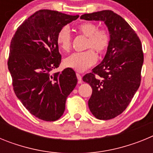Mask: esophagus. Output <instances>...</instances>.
I'll return each instance as SVG.
<instances>
[{
	"label": "esophagus",
	"mask_w": 153,
	"mask_h": 153,
	"mask_svg": "<svg viewBox=\"0 0 153 153\" xmlns=\"http://www.w3.org/2000/svg\"><path fill=\"white\" fill-rule=\"evenodd\" d=\"M76 77H77L78 79V83H82V76L79 74H76Z\"/></svg>",
	"instance_id": "1"
}]
</instances>
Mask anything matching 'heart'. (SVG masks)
Listing matches in <instances>:
<instances>
[{
    "label": "heart",
    "instance_id": "1",
    "mask_svg": "<svg viewBox=\"0 0 153 153\" xmlns=\"http://www.w3.org/2000/svg\"><path fill=\"white\" fill-rule=\"evenodd\" d=\"M78 31L88 37L86 48L94 49L99 54H104L107 51L110 44V34L106 29H98L97 24L91 22H86L79 24ZM56 43L60 49L68 52L72 46V37L68 27H63L59 30L56 36ZM92 49L84 52L74 53L65 59L66 67L83 72L94 65L97 57L96 53Z\"/></svg>",
    "mask_w": 153,
    "mask_h": 153
}]
</instances>
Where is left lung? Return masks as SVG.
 Returning <instances> with one entry per match:
<instances>
[{
  "instance_id": "left-lung-1",
  "label": "left lung",
  "mask_w": 153,
  "mask_h": 153,
  "mask_svg": "<svg viewBox=\"0 0 153 153\" xmlns=\"http://www.w3.org/2000/svg\"><path fill=\"white\" fill-rule=\"evenodd\" d=\"M80 18L103 21L110 34L105 57L83 80L93 90L88 101L92 114L99 120H111L126 109L140 87L143 63L141 41L129 24L112 10L85 13Z\"/></svg>"
}]
</instances>
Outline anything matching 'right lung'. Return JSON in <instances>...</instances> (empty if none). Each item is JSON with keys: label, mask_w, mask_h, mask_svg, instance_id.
Returning a JSON list of instances; mask_svg holds the SVG:
<instances>
[{"label": "right lung", "mask_w": 153, "mask_h": 153, "mask_svg": "<svg viewBox=\"0 0 153 153\" xmlns=\"http://www.w3.org/2000/svg\"><path fill=\"white\" fill-rule=\"evenodd\" d=\"M78 17L40 10L19 26L10 42L7 66L13 91L24 107L40 120L60 119L67 97L77 83L72 68L54 74L52 70L61 61L58 32Z\"/></svg>", "instance_id": "1"}]
</instances>
